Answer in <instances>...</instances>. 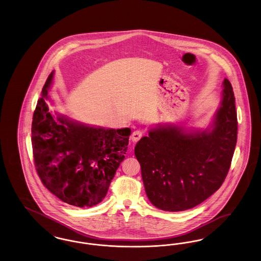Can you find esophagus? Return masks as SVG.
<instances>
[{"instance_id":"esophagus-1","label":"esophagus","mask_w":261,"mask_h":261,"mask_svg":"<svg viewBox=\"0 0 261 261\" xmlns=\"http://www.w3.org/2000/svg\"><path fill=\"white\" fill-rule=\"evenodd\" d=\"M142 136H143V132L140 131V130H136V131H134V132L132 133L131 140H132L133 142H138V141L142 138Z\"/></svg>"}]
</instances>
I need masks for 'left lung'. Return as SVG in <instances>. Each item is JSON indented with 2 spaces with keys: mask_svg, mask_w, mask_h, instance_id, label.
I'll list each match as a JSON object with an SVG mask.
<instances>
[{
  "mask_svg": "<svg viewBox=\"0 0 261 261\" xmlns=\"http://www.w3.org/2000/svg\"><path fill=\"white\" fill-rule=\"evenodd\" d=\"M222 100L211 129L186 132L160 125L135 147L149 201L165 211L193 208L210 198L230 169L238 134L235 96L224 79Z\"/></svg>",
  "mask_w": 261,
  "mask_h": 261,
  "instance_id": "left-lung-1",
  "label": "left lung"
}]
</instances>
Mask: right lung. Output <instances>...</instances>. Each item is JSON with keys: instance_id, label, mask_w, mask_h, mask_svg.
<instances>
[{"instance_id": "right-lung-1", "label": "right lung", "mask_w": 261, "mask_h": 261, "mask_svg": "<svg viewBox=\"0 0 261 261\" xmlns=\"http://www.w3.org/2000/svg\"><path fill=\"white\" fill-rule=\"evenodd\" d=\"M49 75L33 114L31 142L38 175L51 194L78 207L105 199L124 160L131 130L92 127L50 111Z\"/></svg>"}]
</instances>
